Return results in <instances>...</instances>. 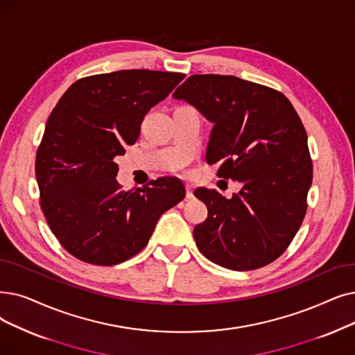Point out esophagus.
Here are the masks:
<instances>
[{
    "label": "esophagus",
    "instance_id": "34e87169",
    "mask_svg": "<svg viewBox=\"0 0 355 355\" xmlns=\"http://www.w3.org/2000/svg\"><path fill=\"white\" fill-rule=\"evenodd\" d=\"M186 191H187V198H193L194 197V194H193V186L191 184H186Z\"/></svg>",
    "mask_w": 355,
    "mask_h": 355
}]
</instances>
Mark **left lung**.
<instances>
[{
  "instance_id": "left-lung-1",
  "label": "left lung",
  "mask_w": 355,
  "mask_h": 355,
  "mask_svg": "<svg viewBox=\"0 0 355 355\" xmlns=\"http://www.w3.org/2000/svg\"><path fill=\"white\" fill-rule=\"evenodd\" d=\"M173 97L213 123L206 162H219V177L242 184L232 198L194 191L209 210L193 232L200 252L234 271L272 263L297 234L312 184L307 135L295 107L280 91L234 75H191Z\"/></svg>"
}]
</instances>
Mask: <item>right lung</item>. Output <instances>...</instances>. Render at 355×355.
Here are the masks:
<instances>
[{"label": "right lung", "mask_w": 355, "mask_h": 355, "mask_svg": "<svg viewBox=\"0 0 355 355\" xmlns=\"http://www.w3.org/2000/svg\"><path fill=\"white\" fill-rule=\"evenodd\" d=\"M184 76L149 69L92 75L73 83L55 105L36 153V178L44 218L75 258L94 266L132 258L161 214L186 196L175 177L121 190L114 162L139 137L146 113Z\"/></svg>", "instance_id": "1"}]
</instances>
